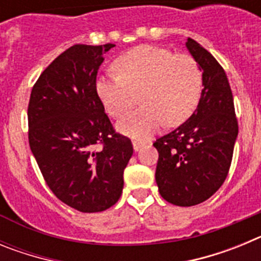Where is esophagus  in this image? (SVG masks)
<instances>
[{
	"mask_svg": "<svg viewBox=\"0 0 261 261\" xmlns=\"http://www.w3.org/2000/svg\"><path fill=\"white\" fill-rule=\"evenodd\" d=\"M142 146H144V142L137 141V140H135V141H133V149H135L136 151H137L138 149H141Z\"/></svg>",
	"mask_w": 261,
	"mask_h": 261,
	"instance_id": "esophagus-1",
	"label": "esophagus"
}]
</instances>
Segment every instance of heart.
<instances>
[{
    "mask_svg": "<svg viewBox=\"0 0 261 261\" xmlns=\"http://www.w3.org/2000/svg\"><path fill=\"white\" fill-rule=\"evenodd\" d=\"M117 74L100 75L95 89L106 112L120 119L138 100L140 108L124 117L117 129L146 140L159 126H176L196 110L202 93V71L190 55L155 45H140L114 62Z\"/></svg>",
    "mask_w": 261,
    "mask_h": 261,
    "instance_id": "1",
    "label": "heart"
}]
</instances>
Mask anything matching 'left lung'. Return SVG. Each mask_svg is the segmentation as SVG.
<instances>
[{
  "label": "left lung",
  "mask_w": 261,
  "mask_h": 261,
  "mask_svg": "<svg viewBox=\"0 0 261 261\" xmlns=\"http://www.w3.org/2000/svg\"><path fill=\"white\" fill-rule=\"evenodd\" d=\"M187 48L202 71V93L186 123L154 142L155 181L161 196L177 206H192L220 190L229 174L238 120L229 80L208 50L188 38Z\"/></svg>",
  "instance_id": "left-lung-1"
}]
</instances>
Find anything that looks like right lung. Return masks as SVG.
I'll list each match as a JSON object with an SVG mask.
<instances>
[{"mask_svg": "<svg viewBox=\"0 0 261 261\" xmlns=\"http://www.w3.org/2000/svg\"><path fill=\"white\" fill-rule=\"evenodd\" d=\"M114 47L75 44L64 50L38 78L27 110L30 147L45 183L82 213L116 204L133 154L132 142L115 132L95 89L103 55Z\"/></svg>", "mask_w": 261, "mask_h": 261, "instance_id": "1", "label": "right lung"}]
</instances>
